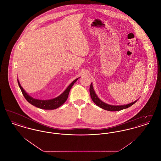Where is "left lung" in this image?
I'll list each match as a JSON object with an SVG mask.
<instances>
[{
  "label": "left lung",
  "instance_id": "left-lung-1",
  "mask_svg": "<svg viewBox=\"0 0 161 161\" xmlns=\"http://www.w3.org/2000/svg\"><path fill=\"white\" fill-rule=\"evenodd\" d=\"M89 91H90V94H91V97L92 98V101H93V103L97 105L98 107H101L104 110H106L108 111H119L123 109L127 108L128 107L131 106L132 105H133L136 101L137 100L135 101L133 103H131L130 104H126V105H122V106H112V105H110V104H107L106 103H104L103 101H102L100 100V98L97 97V95H96L95 92L94 91L92 83H91L90 86V89H89Z\"/></svg>",
  "mask_w": 161,
  "mask_h": 161
}]
</instances>
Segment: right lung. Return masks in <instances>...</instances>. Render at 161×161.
<instances>
[{
	"label": "right lung",
	"instance_id": "right-lung-1",
	"mask_svg": "<svg viewBox=\"0 0 161 161\" xmlns=\"http://www.w3.org/2000/svg\"><path fill=\"white\" fill-rule=\"evenodd\" d=\"M78 79V78H77L74 81H73L69 86L67 87V89L63 92L60 95H59L58 97L55 98L54 99L49 100H40L33 98L25 91V90L21 86V85L19 83V81L18 80H17V82L19 84V86L23 93L24 97L25 98L26 100H27V101L28 103H30L32 105L40 108H42V109H45V110H53V109H55L58 107H60L62 104H63L66 102V101L68 99L69 91H70L71 87H72L74 84L77 81Z\"/></svg>",
	"mask_w": 161,
	"mask_h": 161
}]
</instances>
